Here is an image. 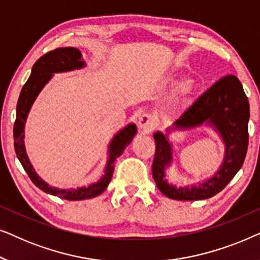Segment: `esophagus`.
Wrapping results in <instances>:
<instances>
[{
	"mask_svg": "<svg viewBox=\"0 0 260 260\" xmlns=\"http://www.w3.org/2000/svg\"><path fill=\"white\" fill-rule=\"evenodd\" d=\"M138 126L142 129L144 133H150L155 129L156 126V119L155 117L150 115V113H143V115L140 116L138 118Z\"/></svg>",
	"mask_w": 260,
	"mask_h": 260,
	"instance_id": "obj_1",
	"label": "esophagus"
}]
</instances>
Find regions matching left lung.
I'll list each match as a JSON object with an SVG mask.
<instances>
[{"label": "left lung", "mask_w": 260, "mask_h": 260, "mask_svg": "<svg viewBox=\"0 0 260 260\" xmlns=\"http://www.w3.org/2000/svg\"><path fill=\"white\" fill-rule=\"evenodd\" d=\"M250 104L243 85L236 76H226L202 93L174 123L177 129L202 124L214 127L225 143V157L220 169L199 186L175 187L165 179V169L172 163V144L162 133H155L156 151L152 177L157 188L174 200L194 201L214 197L225 188L243 166L248 145Z\"/></svg>", "instance_id": "obj_1"}]
</instances>
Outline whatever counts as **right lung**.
I'll list each match as a JSON object with an SVG mask.
<instances>
[{"instance_id": "1", "label": "right lung", "mask_w": 260, "mask_h": 260, "mask_svg": "<svg viewBox=\"0 0 260 260\" xmlns=\"http://www.w3.org/2000/svg\"><path fill=\"white\" fill-rule=\"evenodd\" d=\"M85 66V62L81 60V53L79 49L74 47H61L56 48L42 55L31 69L30 77L28 78L27 83L23 85L21 90L19 101L16 106V119L14 123V147L17 158L22 165L23 169L29 176L35 186L44 190L45 193L52 194L54 197H60L66 200H85L98 197L109 186L111 181L115 161L123 154L124 149L130 144L135 135H136L137 127L135 124H129L119 131L115 137L112 138L111 143L109 145V159L106 165L104 175L97 183H92L88 187H81L77 189H59V188L48 186L40 176L35 173L33 166L30 165L28 156L24 149V124L28 116V112L33 105L35 98L40 93L48 80L51 79L53 73L66 72V71L78 70Z\"/></svg>"}]
</instances>
